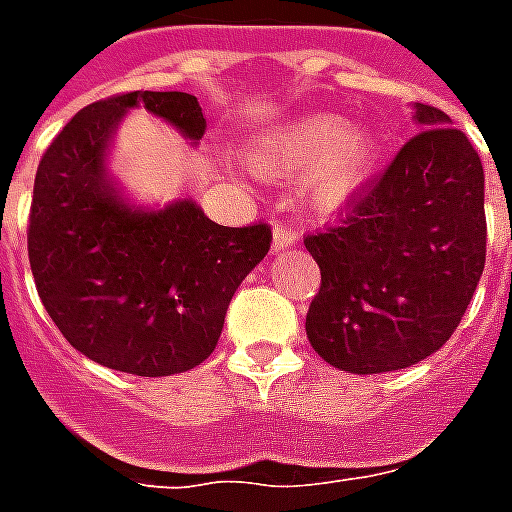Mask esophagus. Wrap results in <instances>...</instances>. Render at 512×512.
<instances>
[{"label": "esophagus", "instance_id": "1", "mask_svg": "<svg viewBox=\"0 0 512 512\" xmlns=\"http://www.w3.org/2000/svg\"><path fill=\"white\" fill-rule=\"evenodd\" d=\"M299 244V233L296 230H290L285 224H277L274 227V241H271V249L274 252H282V249H288V246Z\"/></svg>", "mask_w": 512, "mask_h": 512}]
</instances>
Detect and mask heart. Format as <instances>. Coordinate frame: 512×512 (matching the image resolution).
Wrapping results in <instances>:
<instances>
[{
    "label": "heart",
    "instance_id": "heart-1",
    "mask_svg": "<svg viewBox=\"0 0 512 512\" xmlns=\"http://www.w3.org/2000/svg\"><path fill=\"white\" fill-rule=\"evenodd\" d=\"M378 136L370 128L348 126L337 115L301 117L257 139L252 167L268 175L304 172V197L315 211H337L351 202L373 175Z\"/></svg>",
    "mask_w": 512,
    "mask_h": 512
}]
</instances>
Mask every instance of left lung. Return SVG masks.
I'll use <instances>...</instances> for the list:
<instances>
[{"label": "left lung", "mask_w": 512, "mask_h": 512, "mask_svg": "<svg viewBox=\"0 0 512 512\" xmlns=\"http://www.w3.org/2000/svg\"><path fill=\"white\" fill-rule=\"evenodd\" d=\"M345 216L304 238L321 268L307 337L332 367L370 376L422 362L458 329L485 268L483 161L441 109Z\"/></svg>", "instance_id": "1"}]
</instances>
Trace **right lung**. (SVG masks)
Segmentation results:
<instances>
[{
    "label": "right lung",
    "mask_w": 512,
    "mask_h": 512,
    "mask_svg": "<svg viewBox=\"0 0 512 512\" xmlns=\"http://www.w3.org/2000/svg\"><path fill=\"white\" fill-rule=\"evenodd\" d=\"M139 104L191 142L205 134L189 93L136 90L84 106L40 158L27 246L62 337L98 365L158 378L213 354L235 288L266 257L271 227H222L191 200L131 208L106 172V150Z\"/></svg>",
    "instance_id": "add662e5"
}]
</instances>
